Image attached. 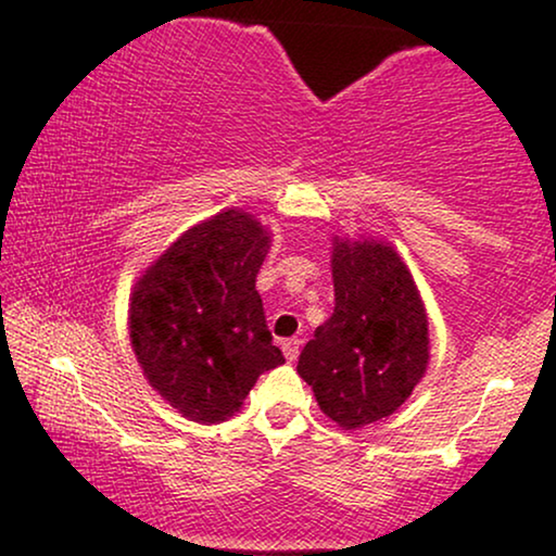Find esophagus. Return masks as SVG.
Listing matches in <instances>:
<instances>
[{"instance_id":"34e87169","label":"esophagus","mask_w":556,"mask_h":556,"mask_svg":"<svg viewBox=\"0 0 556 556\" xmlns=\"http://www.w3.org/2000/svg\"><path fill=\"white\" fill-rule=\"evenodd\" d=\"M300 345H302V340H300V338H290V340H285V343H282L285 358H287V361H298V355H300Z\"/></svg>"}]
</instances>
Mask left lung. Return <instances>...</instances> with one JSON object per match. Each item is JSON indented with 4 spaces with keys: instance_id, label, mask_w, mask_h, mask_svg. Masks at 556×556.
Returning a JSON list of instances; mask_svg holds the SVG:
<instances>
[{
    "instance_id": "8db88e82",
    "label": "left lung",
    "mask_w": 556,
    "mask_h": 556,
    "mask_svg": "<svg viewBox=\"0 0 556 556\" xmlns=\"http://www.w3.org/2000/svg\"><path fill=\"white\" fill-rule=\"evenodd\" d=\"M332 315L302 348L298 374L340 429L394 414L427 374L429 320L409 266L391 241L332 236Z\"/></svg>"
}]
</instances>
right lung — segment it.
Instances as JSON below:
<instances>
[{"mask_svg":"<svg viewBox=\"0 0 556 556\" xmlns=\"http://www.w3.org/2000/svg\"><path fill=\"white\" fill-rule=\"evenodd\" d=\"M269 247L254 213L224 208L182 231L135 279L131 351L147 383L185 419H231L258 376L285 364L256 292Z\"/></svg>","mask_w":556,"mask_h":556,"instance_id":"1","label":"right lung"}]
</instances>
